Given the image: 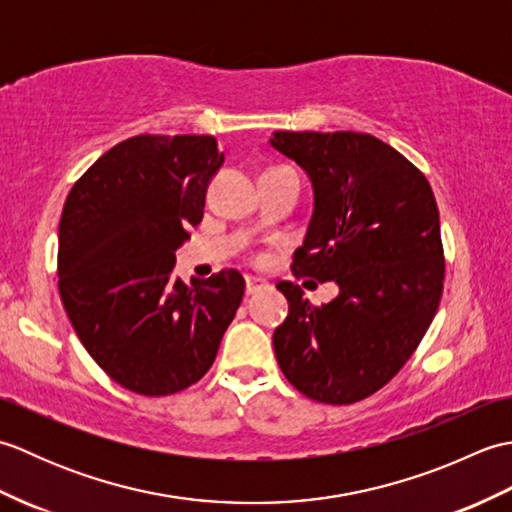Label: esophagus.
Here are the masks:
<instances>
[{
	"label": "esophagus",
	"mask_w": 512,
	"mask_h": 512,
	"mask_svg": "<svg viewBox=\"0 0 512 512\" xmlns=\"http://www.w3.org/2000/svg\"><path fill=\"white\" fill-rule=\"evenodd\" d=\"M266 288V281L259 279V277H246V295H255V292L264 290Z\"/></svg>",
	"instance_id": "esophagus-1"
}]
</instances>
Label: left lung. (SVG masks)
<instances>
[{
	"instance_id": "left-lung-1",
	"label": "left lung",
	"mask_w": 512,
	"mask_h": 512,
	"mask_svg": "<svg viewBox=\"0 0 512 512\" xmlns=\"http://www.w3.org/2000/svg\"><path fill=\"white\" fill-rule=\"evenodd\" d=\"M270 147L306 173L312 217L292 270L334 281L312 306L279 281L288 317L273 334L281 372L328 405L372 396L394 378L436 317L444 259L427 178L383 140L358 132H273Z\"/></svg>"
}]
</instances>
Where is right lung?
Returning a JSON list of instances; mask_svg holds the SVG:
<instances>
[{
	"label": "right lung",
	"mask_w": 512,
	"mask_h": 512,
	"mask_svg": "<svg viewBox=\"0 0 512 512\" xmlns=\"http://www.w3.org/2000/svg\"><path fill=\"white\" fill-rule=\"evenodd\" d=\"M224 154L213 136H134L76 180L59 222V292L85 350L118 385L169 396L209 372L244 297L228 268L176 277Z\"/></svg>",
	"instance_id": "right-lung-1"
}]
</instances>
